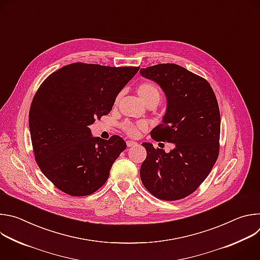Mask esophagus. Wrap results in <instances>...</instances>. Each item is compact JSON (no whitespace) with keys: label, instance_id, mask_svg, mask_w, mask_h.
<instances>
[{"label":"esophagus","instance_id":"esophagus-1","mask_svg":"<svg viewBox=\"0 0 260 260\" xmlns=\"http://www.w3.org/2000/svg\"><path fill=\"white\" fill-rule=\"evenodd\" d=\"M126 145H127V147H133V146L137 145V142H135V141H126Z\"/></svg>","mask_w":260,"mask_h":260}]
</instances>
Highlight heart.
I'll return each instance as SVG.
<instances>
[{"label": "heart", "instance_id": "b5f03b06", "mask_svg": "<svg viewBox=\"0 0 260 260\" xmlns=\"http://www.w3.org/2000/svg\"><path fill=\"white\" fill-rule=\"evenodd\" d=\"M137 93L145 105H148L149 103H155L157 105L160 100L159 88L152 82L140 83L137 87ZM123 129L125 131V133L128 136H132V137L137 136L138 132H139L137 126H135L128 122H125L123 124Z\"/></svg>", "mask_w": 260, "mask_h": 260}]
</instances>
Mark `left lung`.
Returning <instances> with one entry per match:
<instances>
[{
	"instance_id": "obj_1",
	"label": "left lung",
	"mask_w": 260,
	"mask_h": 260,
	"mask_svg": "<svg viewBox=\"0 0 260 260\" xmlns=\"http://www.w3.org/2000/svg\"><path fill=\"white\" fill-rule=\"evenodd\" d=\"M158 84L167 100L162 122L151 131L155 141L173 143L166 152L144 142L147 157L140 176L146 189L164 201L192 193L210 174L219 153L220 112L215 93L204 78L175 63L140 70Z\"/></svg>"
}]
</instances>
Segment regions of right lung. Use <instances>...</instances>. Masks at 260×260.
I'll return each instance as SVG.
<instances>
[{
  "label": "right lung",
  "mask_w": 260,
  "mask_h": 260,
  "mask_svg": "<svg viewBox=\"0 0 260 260\" xmlns=\"http://www.w3.org/2000/svg\"><path fill=\"white\" fill-rule=\"evenodd\" d=\"M139 69L75 62L39 87L28 114L30 139L37 164L59 190L88 196L107 181L126 144L119 136L92 137L89 125L110 113Z\"/></svg>",
  "instance_id": "1"
}]
</instances>
